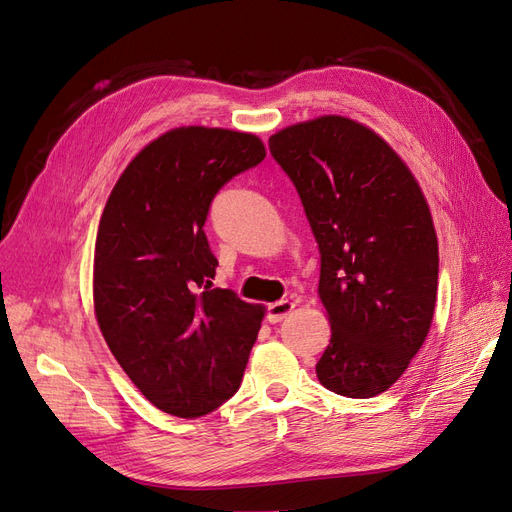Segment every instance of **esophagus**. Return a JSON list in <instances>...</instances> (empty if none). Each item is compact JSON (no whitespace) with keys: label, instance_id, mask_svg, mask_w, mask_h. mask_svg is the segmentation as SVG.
Masks as SVG:
<instances>
[{"label":"esophagus","instance_id":"obj_1","mask_svg":"<svg viewBox=\"0 0 512 512\" xmlns=\"http://www.w3.org/2000/svg\"><path fill=\"white\" fill-rule=\"evenodd\" d=\"M295 308V302H291V300H280V302H274V304H270L268 306V321L270 323H280L283 321L289 312Z\"/></svg>","mask_w":512,"mask_h":512}]
</instances>
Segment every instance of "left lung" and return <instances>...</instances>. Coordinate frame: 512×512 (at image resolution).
I'll use <instances>...</instances> for the list:
<instances>
[{"label":"left lung","instance_id":"8db88e82","mask_svg":"<svg viewBox=\"0 0 512 512\" xmlns=\"http://www.w3.org/2000/svg\"><path fill=\"white\" fill-rule=\"evenodd\" d=\"M321 253L319 298L332 340L317 361L325 389L374 398L430 332L438 240L425 197L398 153L346 117H319L270 138Z\"/></svg>","mask_w":512,"mask_h":512}]
</instances>
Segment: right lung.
<instances>
[{"label":"right lung","mask_w":512,"mask_h":512,"mask_svg":"<svg viewBox=\"0 0 512 512\" xmlns=\"http://www.w3.org/2000/svg\"><path fill=\"white\" fill-rule=\"evenodd\" d=\"M263 157L253 134L178 127L131 159L106 202L95 317L131 383L168 415H208L242 383L266 310L212 287L204 223L219 189Z\"/></svg>","instance_id":"obj_1"}]
</instances>
